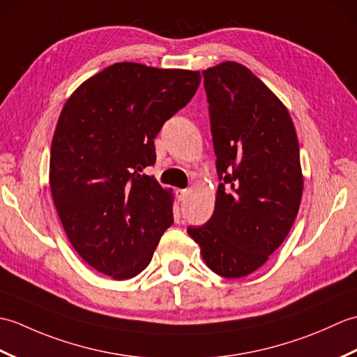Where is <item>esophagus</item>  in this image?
I'll return each mask as SVG.
<instances>
[{
  "label": "esophagus",
  "mask_w": 357,
  "mask_h": 357,
  "mask_svg": "<svg viewBox=\"0 0 357 357\" xmlns=\"http://www.w3.org/2000/svg\"><path fill=\"white\" fill-rule=\"evenodd\" d=\"M187 190H183V188H178L176 190V199L178 201H185V198H187Z\"/></svg>",
  "instance_id": "34e87169"
}]
</instances>
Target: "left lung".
<instances>
[{"instance_id": "left-lung-1", "label": "left lung", "mask_w": 357, "mask_h": 357, "mask_svg": "<svg viewBox=\"0 0 357 357\" xmlns=\"http://www.w3.org/2000/svg\"><path fill=\"white\" fill-rule=\"evenodd\" d=\"M202 77L221 184L210 221L187 233L211 271L238 279L268 261L298 216L299 141L284 102L245 66L225 61Z\"/></svg>"}]
</instances>
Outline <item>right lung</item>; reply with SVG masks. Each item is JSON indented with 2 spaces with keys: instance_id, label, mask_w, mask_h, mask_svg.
Instances as JSON below:
<instances>
[{
  "instance_id": "obj_1",
  "label": "right lung",
  "mask_w": 357,
  "mask_h": 357,
  "mask_svg": "<svg viewBox=\"0 0 357 357\" xmlns=\"http://www.w3.org/2000/svg\"><path fill=\"white\" fill-rule=\"evenodd\" d=\"M199 82L198 70L116 63L82 82L59 113L52 198L75 252L102 275H139L173 224L172 188L144 169L156 161L162 124Z\"/></svg>"
}]
</instances>
